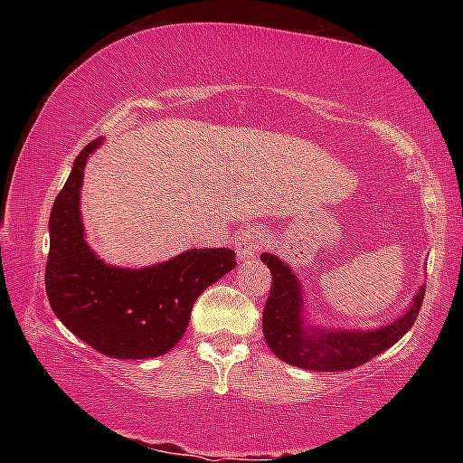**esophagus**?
Wrapping results in <instances>:
<instances>
[{"instance_id": "obj_1", "label": "esophagus", "mask_w": 463, "mask_h": 463, "mask_svg": "<svg viewBox=\"0 0 463 463\" xmlns=\"http://www.w3.org/2000/svg\"><path fill=\"white\" fill-rule=\"evenodd\" d=\"M265 242H268V234H265L263 229H257V226H247V229L241 232V237L237 241L239 260L241 261L253 260V257L265 247Z\"/></svg>"}]
</instances>
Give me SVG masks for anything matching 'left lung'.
<instances>
[{
  "instance_id": "obj_1",
  "label": "left lung",
  "mask_w": 463,
  "mask_h": 463,
  "mask_svg": "<svg viewBox=\"0 0 463 463\" xmlns=\"http://www.w3.org/2000/svg\"><path fill=\"white\" fill-rule=\"evenodd\" d=\"M271 271V289L263 308V336L281 362L312 372H343L364 365L409 333L419 317L425 286L419 288L401 318L373 331L318 328L307 323L300 279L276 255L263 253Z\"/></svg>"
}]
</instances>
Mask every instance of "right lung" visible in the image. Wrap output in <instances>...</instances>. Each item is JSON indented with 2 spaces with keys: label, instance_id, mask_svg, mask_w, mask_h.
<instances>
[{
  "label": "right lung",
  "instance_id": "right-lung-1",
  "mask_svg": "<svg viewBox=\"0 0 463 463\" xmlns=\"http://www.w3.org/2000/svg\"><path fill=\"white\" fill-rule=\"evenodd\" d=\"M93 140L77 155L71 175L52 203L46 296L77 339L114 359L159 357L190 325L198 296L234 269L232 249H190L143 269L114 268L85 242L80 195Z\"/></svg>",
  "mask_w": 463,
  "mask_h": 463
}]
</instances>
